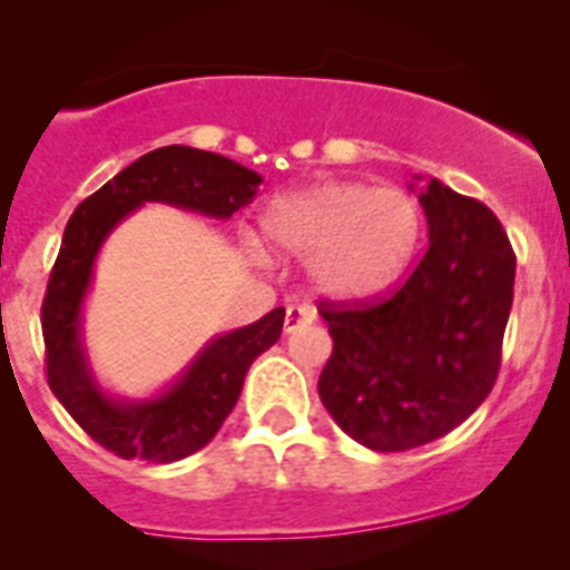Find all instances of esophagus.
I'll return each mask as SVG.
<instances>
[{"label":"esophagus","mask_w":570,"mask_h":570,"mask_svg":"<svg viewBox=\"0 0 570 570\" xmlns=\"http://www.w3.org/2000/svg\"><path fill=\"white\" fill-rule=\"evenodd\" d=\"M317 320V312H314L312 306H306V303H303V306H289L286 308V317H284V331L286 333H292V331H297V327L301 325H308V322H314Z\"/></svg>","instance_id":"esophagus-1"}]
</instances>
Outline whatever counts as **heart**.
<instances>
[{
  "mask_svg": "<svg viewBox=\"0 0 570 570\" xmlns=\"http://www.w3.org/2000/svg\"><path fill=\"white\" fill-rule=\"evenodd\" d=\"M275 250L306 258L312 281L338 301L392 289L416 253L422 209L402 189L320 181L275 198L262 215Z\"/></svg>",
  "mask_w": 570,
  "mask_h": 570,
  "instance_id": "1",
  "label": "heart"
}]
</instances>
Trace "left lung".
Segmentation results:
<instances>
[{
	"instance_id": "left-lung-1",
	"label": "left lung",
	"mask_w": 570,
	"mask_h": 570,
	"mask_svg": "<svg viewBox=\"0 0 570 570\" xmlns=\"http://www.w3.org/2000/svg\"><path fill=\"white\" fill-rule=\"evenodd\" d=\"M419 204L430 243L405 284L366 303L320 301L333 338L320 400L375 452L430 444L482 405L513 306L515 253L497 215L439 178Z\"/></svg>"
}]
</instances>
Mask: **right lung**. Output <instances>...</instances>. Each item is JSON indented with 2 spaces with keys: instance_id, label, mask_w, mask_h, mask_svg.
<instances>
[{
  "instance_id": "right-lung-1",
  "label": "right lung",
  "mask_w": 570,
  "mask_h": 570,
  "mask_svg": "<svg viewBox=\"0 0 570 570\" xmlns=\"http://www.w3.org/2000/svg\"><path fill=\"white\" fill-rule=\"evenodd\" d=\"M258 184L256 170L220 154L165 146L109 178L68 220L40 306L46 381L73 422L124 461L174 463L204 450L237 405L256 355L278 342L286 312L273 308L253 325L212 338L168 392L142 402L112 400L96 383L79 338L96 253L148 200L226 220L250 204Z\"/></svg>"
}]
</instances>
